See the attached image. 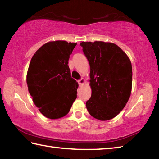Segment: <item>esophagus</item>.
Returning <instances> with one entry per match:
<instances>
[{
  "label": "esophagus",
  "instance_id": "obj_1",
  "mask_svg": "<svg viewBox=\"0 0 159 159\" xmlns=\"http://www.w3.org/2000/svg\"><path fill=\"white\" fill-rule=\"evenodd\" d=\"M79 84L80 85H83V84H84V83H85V80L84 79H80V80H79Z\"/></svg>",
  "mask_w": 159,
  "mask_h": 159
}]
</instances>
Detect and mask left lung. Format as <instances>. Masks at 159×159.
<instances>
[{"instance_id": "left-lung-1", "label": "left lung", "mask_w": 159, "mask_h": 159, "mask_svg": "<svg viewBox=\"0 0 159 159\" xmlns=\"http://www.w3.org/2000/svg\"><path fill=\"white\" fill-rule=\"evenodd\" d=\"M89 61L92 95L86 108L93 117L108 120L124 108L132 90V64L122 49L103 41L81 42Z\"/></svg>"}]
</instances>
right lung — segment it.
<instances>
[{
  "label": "right lung",
  "mask_w": 159,
  "mask_h": 159,
  "mask_svg": "<svg viewBox=\"0 0 159 159\" xmlns=\"http://www.w3.org/2000/svg\"><path fill=\"white\" fill-rule=\"evenodd\" d=\"M76 43L50 41L39 48L29 64L26 83L33 102L50 119L66 116L77 98L79 84L72 79L69 58Z\"/></svg>",
  "instance_id": "1"
}]
</instances>
